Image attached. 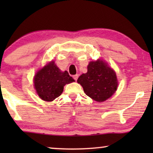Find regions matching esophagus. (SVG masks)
<instances>
[{
  "instance_id": "34e87169",
  "label": "esophagus",
  "mask_w": 153,
  "mask_h": 153,
  "mask_svg": "<svg viewBox=\"0 0 153 153\" xmlns=\"http://www.w3.org/2000/svg\"><path fill=\"white\" fill-rule=\"evenodd\" d=\"M78 77H79V75L78 74H75V75H74V76H73V78H74V79L75 81L77 80Z\"/></svg>"
}]
</instances>
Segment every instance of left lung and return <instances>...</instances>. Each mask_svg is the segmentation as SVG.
I'll return each instance as SVG.
<instances>
[{"label": "left lung", "instance_id": "1", "mask_svg": "<svg viewBox=\"0 0 153 153\" xmlns=\"http://www.w3.org/2000/svg\"><path fill=\"white\" fill-rule=\"evenodd\" d=\"M77 82L83 87L85 95L99 102L111 97L118 87L114 70L100 60L90 62L87 73L81 74Z\"/></svg>", "mask_w": 153, "mask_h": 153}]
</instances>
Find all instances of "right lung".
I'll return each mask as SVG.
<instances>
[{"instance_id": "obj_1", "label": "right lung", "mask_w": 153, "mask_h": 153, "mask_svg": "<svg viewBox=\"0 0 153 153\" xmlns=\"http://www.w3.org/2000/svg\"><path fill=\"white\" fill-rule=\"evenodd\" d=\"M74 81L67 71L61 72L53 61L39 70L35 76V88L42 100L51 102L61 95L64 85Z\"/></svg>"}]
</instances>
